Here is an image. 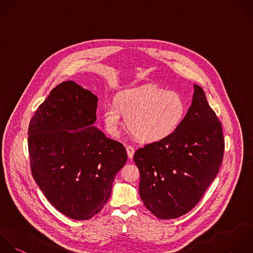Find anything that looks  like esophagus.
Here are the masks:
<instances>
[{
  "label": "esophagus",
  "instance_id": "1",
  "mask_svg": "<svg viewBox=\"0 0 253 253\" xmlns=\"http://www.w3.org/2000/svg\"><path fill=\"white\" fill-rule=\"evenodd\" d=\"M134 148L132 147V146H130V145H127L126 146V153H127V156H128V158L129 159H131L132 157H133V154H134Z\"/></svg>",
  "mask_w": 253,
  "mask_h": 253
}]
</instances>
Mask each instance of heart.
Segmentation results:
<instances>
[{"instance_id": "1", "label": "heart", "mask_w": 253, "mask_h": 253, "mask_svg": "<svg viewBox=\"0 0 253 253\" xmlns=\"http://www.w3.org/2000/svg\"><path fill=\"white\" fill-rule=\"evenodd\" d=\"M187 106L181 95L156 85L127 88L117 95L116 102L105 103L102 116L109 133L118 135L124 124L138 139L157 142L171 136L182 124Z\"/></svg>"}]
</instances>
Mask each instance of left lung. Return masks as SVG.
<instances>
[{"label":"left lung","mask_w":253,"mask_h":253,"mask_svg":"<svg viewBox=\"0 0 253 253\" xmlns=\"http://www.w3.org/2000/svg\"><path fill=\"white\" fill-rule=\"evenodd\" d=\"M223 150L221 124L204 90L194 85L192 104L178 129L134 153L146 209L161 219L191 211L215 178Z\"/></svg>","instance_id":"8db88e82"}]
</instances>
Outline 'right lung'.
Wrapping results in <instances>:
<instances>
[{"label":"right lung","instance_id":"obj_1","mask_svg":"<svg viewBox=\"0 0 253 253\" xmlns=\"http://www.w3.org/2000/svg\"><path fill=\"white\" fill-rule=\"evenodd\" d=\"M98 97L74 81L56 86L29 126L33 177L66 216L89 219L108 202L127 160L125 146L94 126Z\"/></svg>","mask_w":253,"mask_h":253}]
</instances>
